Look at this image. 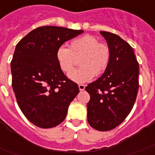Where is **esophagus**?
Wrapping results in <instances>:
<instances>
[{"mask_svg": "<svg viewBox=\"0 0 155 155\" xmlns=\"http://www.w3.org/2000/svg\"><path fill=\"white\" fill-rule=\"evenodd\" d=\"M84 89H85V85H84V84H79V90H80V91H84Z\"/></svg>", "mask_w": 155, "mask_h": 155, "instance_id": "esophagus-1", "label": "esophagus"}]
</instances>
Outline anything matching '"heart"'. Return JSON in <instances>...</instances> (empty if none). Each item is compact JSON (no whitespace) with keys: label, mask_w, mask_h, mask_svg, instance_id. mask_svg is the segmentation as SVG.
Returning <instances> with one entry per match:
<instances>
[{"label":"heart","mask_w":155,"mask_h":155,"mask_svg":"<svg viewBox=\"0 0 155 155\" xmlns=\"http://www.w3.org/2000/svg\"><path fill=\"white\" fill-rule=\"evenodd\" d=\"M59 67L64 73H70L76 60L80 59L81 68L71 72L69 78L76 83L91 81L94 74L104 72L110 59V51L106 45L101 44L93 35H86L72 41L69 49L61 46L55 53Z\"/></svg>","instance_id":"1"}]
</instances>
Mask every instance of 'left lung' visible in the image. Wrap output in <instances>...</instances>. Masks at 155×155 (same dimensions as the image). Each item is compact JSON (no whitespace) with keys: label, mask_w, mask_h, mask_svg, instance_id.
I'll use <instances>...</instances> for the list:
<instances>
[{"label":"left lung","mask_w":155,"mask_h":155,"mask_svg":"<svg viewBox=\"0 0 155 155\" xmlns=\"http://www.w3.org/2000/svg\"><path fill=\"white\" fill-rule=\"evenodd\" d=\"M110 51L108 67L85 91L88 123L99 131L114 129L125 120L133 108L139 91L140 65L134 49L119 35L100 32Z\"/></svg>","instance_id":"obj_1"}]
</instances>
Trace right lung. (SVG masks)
<instances>
[{
  "label": "right lung",
  "mask_w": 155,
  "mask_h": 155,
  "mask_svg": "<svg viewBox=\"0 0 155 155\" xmlns=\"http://www.w3.org/2000/svg\"><path fill=\"white\" fill-rule=\"evenodd\" d=\"M81 30L41 26L16 45L11 63L12 88L19 107L27 120L43 129L60 124L79 93L76 83L61 71L55 53Z\"/></svg>",
  "instance_id": "right-lung-1"
}]
</instances>
